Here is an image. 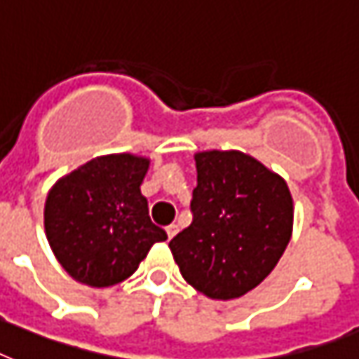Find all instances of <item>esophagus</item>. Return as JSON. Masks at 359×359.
Returning a JSON list of instances; mask_svg holds the SVG:
<instances>
[{"label": "esophagus", "instance_id": "esophagus-1", "mask_svg": "<svg viewBox=\"0 0 359 359\" xmlns=\"http://www.w3.org/2000/svg\"><path fill=\"white\" fill-rule=\"evenodd\" d=\"M165 232H168V238H173L177 232H179V225H170V226H165Z\"/></svg>", "mask_w": 359, "mask_h": 359}]
</instances>
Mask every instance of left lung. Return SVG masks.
Returning <instances> with one entry per match:
<instances>
[{
	"label": "left lung",
	"instance_id": "1",
	"mask_svg": "<svg viewBox=\"0 0 359 359\" xmlns=\"http://www.w3.org/2000/svg\"><path fill=\"white\" fill-rule=\"evenodd\" d=\"M194 221L170 249L203 295H245L275 269L293 232V199L280 175L241 151L195 153Z\"/></svg>",
	"mask_w": 359,
	"mask_h": 359
}]
</instances>
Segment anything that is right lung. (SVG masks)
<instances>
[{
	"label": "right lung",
	"mask_w": 359,
	"mask_h": 359,
	"mask_svg": "<svg viewBox=\"0 0 359 359\" xmlns=\"http://www.w3.org/2000/svg\"><path fill=\"white\" fill-rule=\"evenodd\" d=\"M151 160L104 154L64 175L49 189L43 229L64 271L81 284L110 287L138 269L168 234L149 219L140 186Z\"/></svg>",
	"instance_id": "1"
}]
</instances>
